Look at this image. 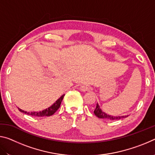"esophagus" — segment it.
Returning <instances> with one entry per match:
<instances>
[{"instance_id":"esophagus-1","label":"esophagus","mask_w":155,"mask_h":155,"mask_svg":"<svg viewBox=\"0 0 155 155\" xmlns=\"http://www.w3.org/2000/svg\"><path fill=\"white\" fill-rule=\"evenodd\" d=\"M80 90L82 91H86L88 90V87L87 85H81L80 87Z\"/></svg>"}]
</instances>
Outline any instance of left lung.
I'll return each mask as SVG.
<instances>
[{"label":"left lung","instance_id":"8db88e82","mask_svg":"<svg viewBox=\"0 0 155 155\" xmlns=\"http://www.w3.org/2000/svg\"><path fill=\"white\" fill-rule=\"evenodd\" d=\"M94 114L96 115V116L98 117V118L109 120H120L121 118H125V117L128 116V115H123V116H113V115L107 114H106V113H104L102 111L101 109L100 108V106L98 105V103H97V104H96V107L95 110H94Z\"/></svg>","mask_w":155,"mask_h":155}]
</instances>
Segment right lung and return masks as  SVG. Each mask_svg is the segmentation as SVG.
Returning a JSON list of instances; mask_svg holds the SVG:
<instances>
[{"label": "right lung", "mask_w": 155, "mask_h": 155, "mask_svg": "<svg viewBox=\"0 0 155 155\" xmlns=\"http://www.w3.org/2000/svg\"><path fill=\"white\" fill-rule=\"evenodd\" d=\"M65 96V94L62 95L60 98L57 100V101L54 103L52 105L51 107H49L48 108H47L46 109L43 110V111H33V112H27L25 111L24 110H22L20 108H18L19 111L20 112L24 113V114H27L28 115H32V116H37V117H44V116H51V115H53L54 113H55L58 109L59 108L60 105H61V101L64 97Z\"/></svg>", "instance_id": "add662e5"}]
</instances>
